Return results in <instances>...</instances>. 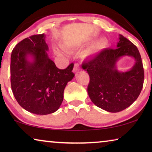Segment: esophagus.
Listing matches in <instances>:
<instances>
[{"instance_id": "esophagus-1", "label": "esophagus", "mask_w": 152, "mask_h": 152, "mask_svg": "<svg viewBox=\"0 0 152 152\" xmlns=\"http://www.w3.org/2000/svg\"><path fill=\"white\" fill-rule=\"evenodd\" d=\"M80 69V67H79V65L78 64H76L75 65H74V69H73V72L74 73L77 72H78Z\"/></svg>"}]
</instances>
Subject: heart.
Returning <instances> with one entry per match:
<instances>
[{
  "label": "heart",
  "instance_id": "b5f03b06",
  "mask_svg": "<svg viewBox=\"0 0 152 152\" xmlns=\"http://www.w3.org/2000/svg\"><path fill=\"white\" fill-rule=\"evenodd\" d=\"M108 45V41L105 38H101L99 41H97L96 43H94V44H92L91 47L88 48L86 50L84 51L83 56L84 58H88L90 56H92L94 54H96V53L99 52V51L104 50V48H107ZM56 52L60 54L62 53V51H60L58 48H55Z\"/></svg>",
  "mask_w": 152,
  "mask_h": 152
}]
</instances>
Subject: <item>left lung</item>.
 I'll list each match as a JSON object with an SVG mask.
<instances>
[{
    "instance_id": "left-lung-1",
    "label": "left lung",
    "mask_w": 152,
    "mask_h": 152,
    "mask_svg": "<svg viewBox=\"0 0 152 152\" xmlns=\"http://www.w3.org/2000/svg\"><path fill=\"white\" fill-rule=\"evenodd\" d=\"M119 39L116 49H104L82 64L90 76V99L96 106L110 113L121 111L132 104L143 84V67L137 48L122 35ZM123 56L133 57L135 64L129 71L120 72L116 63Z\"/></svg>"
}]
</instances>
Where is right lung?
<instances>
[{"mask_svg":"<svg viewBox=\"0 0 152 152\" xmlns=\"http://www.w3.org/2000/svg\"><path fill=\"white\" fill-rule=\"evenodd\" d=\"M45 34L25 38L16 45L11 57V83L18 103L33 114L56 112L64 91L73 79L74 64L60 70L49 58Z\"/></svg>","mask_w":152,"mask_h":152,"instance_id":"obj_1","label":"right lung"}]
</instances>
